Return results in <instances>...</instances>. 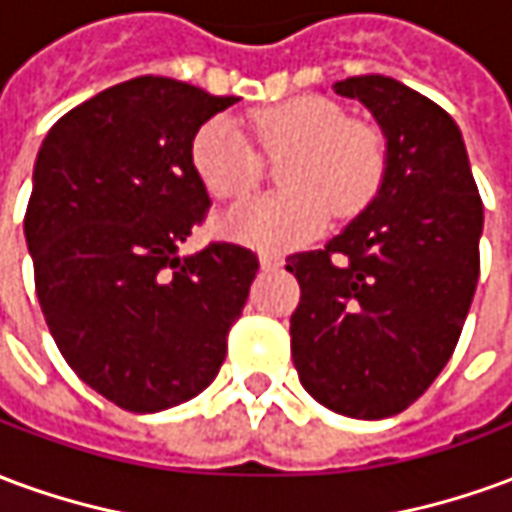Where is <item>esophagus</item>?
Wrapping results in <instances>:
<instances>
[{"label":"esophagus","mask_w":512,"mask_h":512,"mask_svg":"<svg viewBox=\"0 0 512 512\" xmlns=\"http://www.w3.org/2000/svg\"><path fill=\"white\" fill-rule=\"evenodd\" d=\"M260 266L266 268V271H274V268L285 266V260L279 255H260Z\"/></svg>","instance_id":"obj_1"}]
</instances>
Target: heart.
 Returning a JSON list of instances; mask_svg holds the SVG:
<instances>
[{"label": "heart", "mask_w": 512, "mask_h": 512, "mask_svg": "<svg viewBox=\"0 0 512 512\" xmlns=\"http://www.w3.org/2000/svg\"><path fill=\"white\" fill-rule=\"evenodd\" d=\"M252 131L268 158H282V194L224 213L222 233L260 252H288L321 235L332 211L354 216L384 186L386 139L376 126L348 120L329 98L301 95L252 112ZM191 167L216 200L255 189L263 161L230 117H211L191 139Z\"/></svg>", "instance_id": "b5f03b06"}]
</instances>
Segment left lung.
I'll use <instances>...</instances> for the list:
<instances>
[{
  "label": "left lung",
  "instance_id": "1",
  "mask_svg": "<svg viewBox=\"0 0 512 512\" xmlns=\"http://www.w3.org/2000/svg\"><path fill=\"white\" fill-rule=\"evenodd\" d=\"M386 139L384 186L340 235L288 257L301 301L290 351L301 386L356 419L417 400L450 362L480 277L483 200L461 128L439 104L389 76H351Z\"/></svg>",
  "mask_w": 512,
  "mask_h": 512
}]
</instances>
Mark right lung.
<instances>
[{"label":"right lung","instance_id":"obj_1","mask_svg":"<svg viewBox=\"0 0 512 512\" xmlns=\"http://www.w3.org/2000/svg\"><path fill=\"white\" fill-rule=\"evenodd\" d=\"M233 104L139 76L62 115L35 158L24 235L43 318L73 373L134 414L211 384L260 266L238 244L178 255L211 202L191 139Z\"/></svg>","mask_w":512,"mask_h":512}]
</instances>
